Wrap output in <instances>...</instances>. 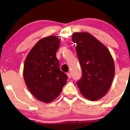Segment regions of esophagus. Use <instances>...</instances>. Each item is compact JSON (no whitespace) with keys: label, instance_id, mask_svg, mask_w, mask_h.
Returning <instances> with one entry per match:
<instances>
[{"label":"esophagus","instance_id":"34e87169","mask_svg":"<svg viewBox=\"0 0 130 130\" xmlns=\"http://www.w3.org/2000/svg\"><path fill=\"white\" fill-rule=\"evenodd\" d=\"M67 76H68V77L69 78H71V73H67Z\"/></svg>","mask_w":130,"mask_h":130}]
</instances>
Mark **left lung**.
Here are the masks:
<instances>
[{
  "mask_svg": "<svg viewBox=\"0 0 130 130\" xmlns=\"http://www.w3.org/2000/svg\"><path fill=\"white\" fill-rule=\"evenodd\" d=\"M76 52L82 69L78 87L86 98L96 101L106 94L115 75V64L110 52L88 32H75Z\"/></svg>",
  "mask_w": 130,
  "mask_h": 130,
  "instance_id": "8db88e82",
  "label": "left lung"
}]
</instances>
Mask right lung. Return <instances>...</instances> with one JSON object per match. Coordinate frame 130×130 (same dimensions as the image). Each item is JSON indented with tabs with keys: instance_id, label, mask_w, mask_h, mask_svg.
Returning <instances> with one entry per match:
<instances>
[{
	"instance_id": "1",
	"label": "right lung",
	"mask_w": 130,
	"mask_h": 130,
	"mask_svg": "<svg viewBox=\"0 0 130 130\" xmlns=\"http://www.w3.org/2000/svg\"><path fill=\"white\" fill-rule=\"evenodd\" d=\"M59 47L57 37L42 38L34 46L25 61L23 76L26 85L34 96L42 102L50 103L57 98L67 80L56 57Z\"/></svg>"
}]
</instances>
